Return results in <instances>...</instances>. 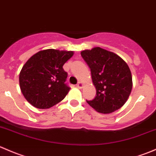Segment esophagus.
Segmentation results:
<instances>
[{
  "label": "esophagus",
  "mask_w": 156,
  "mask_h": 156,
  "mask_svg": "<svg viewBox=\"0 0 156 156\" xmlns=\"http://www.w3.org/2000/svg\"><path fill=\"white\" fill-rule=\"evenodd\" d=\"M83 82H81V81H79V82L78 83V84H77V87H78L79 89H81V88L83 87Z\"/></svg>",
  "instance_id": "1"
}]
</instances>
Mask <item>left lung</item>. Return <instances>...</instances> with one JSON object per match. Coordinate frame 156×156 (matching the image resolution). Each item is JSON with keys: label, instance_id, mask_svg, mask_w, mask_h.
<instances>
[{"label": "left lung", "instance_id": "1", "mask_svg": "<svg viewBox=\"0 0 156 156\" xmlns=\"http://www.w3.org/2000/svg\"><path fill=\"white\" fill-rule=\"evenodd\" d=\"M81 55L90 68L96 89V98L87 102L101 114H110L122 107L133 85L127 63L115 53L100 47L81 51Z\"/></svg>", "mask_w": 156, "mask_h": 156}]
</instances>
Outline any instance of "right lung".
Listing matches in <instances>:
<instances>
[{"instance_id":"add662e5","label":"right lung","mask_w":156,"mask_h":156,"mask_svg":"<svg viewBox=\"0 0 156 156\" xmlns=\"http://www.w3.org/2000/svg\"><path fill=\"white\" fill-rule=\"evenodd\" d=\"M73 51L45 49L34 54L23 66L19 86L23 96L34 107L47 109L61 101L69 91L63 65L73 56Z\"/></svg>"}]
</instances>
